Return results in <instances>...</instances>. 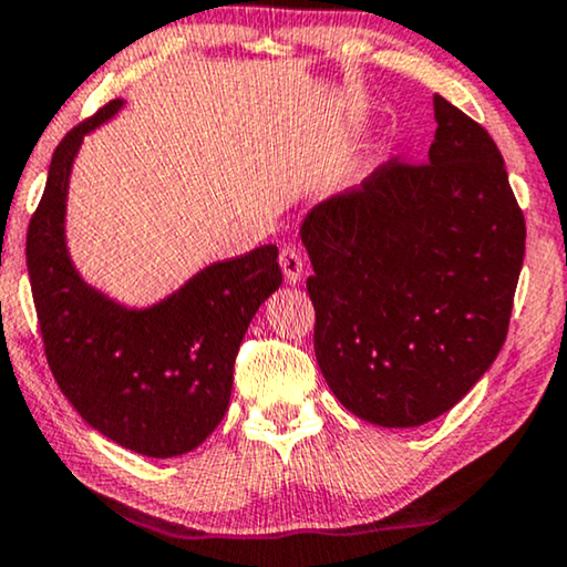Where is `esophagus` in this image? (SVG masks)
I'll return each instance as SVG.
<instances>
[{
    "instance_id": "34e87169",
    "label": "esophagus",
    "mask_w": 567,
    "mask_h": 567,
    "mask_svg": "<svg viewBox=\"0 0 567 567\" xmlns=\"http://www.w3.org/2000/svg\"><path fill=\"white\" fill-rule=\"evenodd\" d=\"M278 262H281L286 284H299L305 278V260L297 247H281V255H278Z\"/></svg>"
}]
</instances>
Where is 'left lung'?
Returning a JSON list of instances; mask_svg holds the SVG:
<instances>
[{
	"instance_id": "left-lung-1",
	"label": "left lung",
	"mask_w": 567,
	"mask_h": 567,
	"mask_svg": "<svg viewBox=\"0 0 567 567\" xmlns=\"http://www.w3.org/2000/svg\"><path fill=\"white\" fill-rule=\"evenodd\" d=\"M433 118L425 165L379 167L299 227L324 382L382 429L444 415L491 369L524 262V214L498 146L441 95Z\"/></svg>"
}]
</instances>
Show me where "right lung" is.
Instances as JSON below:
<instances>
[{
  "label": "right lung",
  "mask_w": 567,
  "mask_h": 567,
  "mask_svg": "<svg viewBox=\"0 0 567 567\" xmlns=\"http://www.w3.org/2000/svg\"><path fill=\"white\" fill-rule=\"evenodd\" d=\"M126 100L69 131L53 152L28 227V276L45 359L92 429L131 452L167 460L212 436L229 408L247 324L281 286L278 247L212 262L150 307H128L84 281L66 245V198L84 136Z\"/></svg>",
  "instance_id": "obj_1"
}]
</instances>
